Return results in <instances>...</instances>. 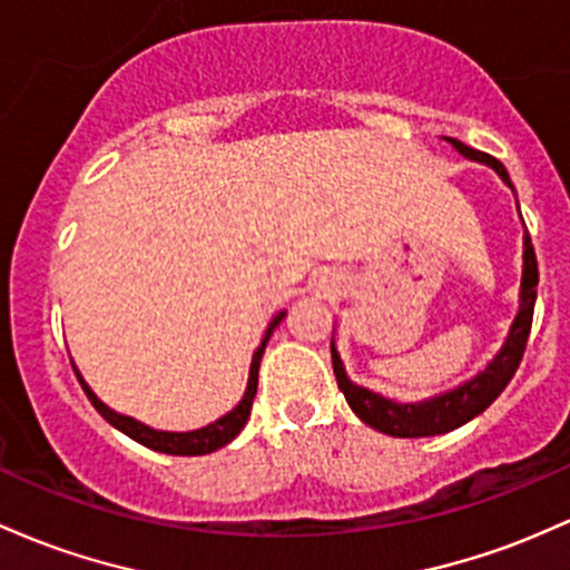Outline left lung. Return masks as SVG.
Segmentation results:
<instances>
[{
    "label": "left lung",
    "mask_w": 570,
    "mask_h": 570,
    "mask_svg": "<svg viewBox=\"0 0 570 570\" xmlns=\"http://www.w3.org/2000/svg\"><path fill=\"white\" fill-rule=\"evenodd\" d=\"M460 156L471 158V161L488 164L498 171L503 183L514 190V185L509 180V171L498 158L488 156V153L474 150V147L463 145L460 139L444 137ZM520 209V207H517ZM535 285H539V264H535V250L530 245V234L525 232V253H522V291H520V312H517L514 323L509 328L507 344L501 347L488 368L479 371L474 380L463 382L455 390H446V393L433 395V399L420 401V404H395V401L385 399L380 393H371V390L350 382L347 371L342 366V357H338L336 347L331 344V361H334V374L338 382V390L344 393L347 404L363 423L374 428V431L387 433V436L399 439H420V436H439V433H450L455 428L465 425L469 420H474L476 414H482L498 395L503 393V387L509 385L511 376H514L517 366H520L522 355H525V344L530 336V325H533V306H535Z\"/></svg>",
    "instance_id": "1"
}]
</instances>
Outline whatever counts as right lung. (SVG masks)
Returning a JSON list of instances; mask_svg holds the SVG:
<instances>
[{
	"label": "right lung",
	"instance_id": "1",
	"mask_svg": "<svg viewBox=\"0 0 570 570\" xmlns=\"http://www.w3.org/2000/svg\"><path fill=\"white\" fill-rule=\"evenodd\" d=\"M285 312H279V315H274L272 323H268L264 338H261L258 350L253 353V363H250V376H247V390L245 395H242V401L236 404L232 412L223 414L220 420H215V423L199 428V431H188V433H171V431H153V428H147L142 423H137V420L126 417V414H118L112 412L110 406L101 404L99 399L94 395V390L86 385V380L80 376V371L75 368V374H78L80 380V387L86 390L88 401H91L96 412L101 414V417L107 420L112 428H118L120 433H126V436L139 441V444L147 446V450H156V452H164V455H209V452L220 450V446H226L228 441L236 439V433L242 431L247 423V417H250V409H253V399H255V390H258V366H261V357H264V350H266V342L268 336H272V331L277 328L279 323H283Z\"/></svg>",
	"mask_w": 570,
	"mask_h": 570
}]
</instances>
